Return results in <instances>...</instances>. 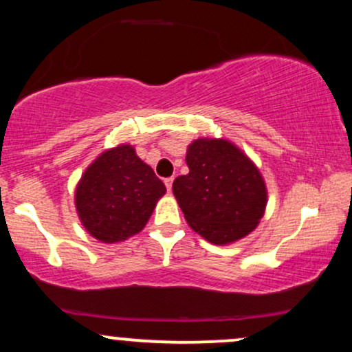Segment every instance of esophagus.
Wrapping results in <instances>:
<instances>
[{
  "label": "esophagus",
  "mask_w": 352,
  "mask_h": 352,
  "mask_svg": "<svg viewBox=\"0 0 352 352\" xmlns=\"http://www.w3.org/2000/svg\"><path fill=\"white\" fill-rule=\"evenodd\" d=\"M172 184H173V177H168V179H165V187H167L168 192L172 190Z\"/></svg>",
  "instance_id": "obj_1"
}]
</instances>
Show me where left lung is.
<instances>
[{
    "mask_svg": "<svg viewBox=\"0 0 352 352\" xmlns=\"http://www.w3.org/2000/svg\"><path fill=\"white\" fill-rule=\"evenodd\" d=\"M187 175L172 190L190 228L213 245L250 235L263 217L268 192L260 170L235 144L225 139L193 140Z\"/></svg>",
    "mask_w": 352,
    "mask_h": 352,
    "instance_id": "8db88e82",
    "label": "left lung"
}]
</instances>
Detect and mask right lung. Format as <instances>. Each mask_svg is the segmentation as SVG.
<instances>
[{"label": "right lung", "mask_w": 352, "mask_h": 352, "mask_svg": "<svg viewBox=\"0 0 352 352\" xmlns=\"http://www.w3.org/2000/svg\"><path fill=\"white\" fill-rule=\"evenodd\" d=\"M165 185L129 144L102 152L76 187V210L89 235L117 243L147 225Z\"/></svg>", "instance_id": "1"}]
</instances>
